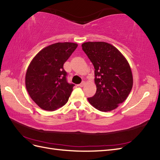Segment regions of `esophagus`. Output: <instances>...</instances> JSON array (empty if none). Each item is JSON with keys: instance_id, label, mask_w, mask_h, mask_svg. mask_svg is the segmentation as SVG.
I'll use <instances>...</instances> for the list:
<instances>
[{"instance_id": "34e87169", "label": "esophagus", "mask_w": 160, "mask_h": 160, "mask_svg": "<svg viewBox=\"0 0 160 160\" xmlns=\"http://www.w3.org/2000/svg\"><path fill=\"white\" fill-rule=\"evenodd\" d=\"M84 84H85V82L82 81V82H81L80 84H78V87H82Z\"/></svg>"}]
</instances>
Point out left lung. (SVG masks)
I'll return each instance as SVG.
<instances>
[{"label":"left lung","instance_id":"8db88e82","mask_svg":"<svg viewBox=\"0 0 160 160\" xmlns=\"http://www.w3.org/2000/svg\"><path fill=\"white\" fill-rule=\"evenodd\" d=\"M83 51L95 68L97 91L88 98L98 110H112L128 98L133 86V77L128 61L118 49L103 42H86Z\"/></svg>","mask_w":160,"mask_h":160}]
</instances>
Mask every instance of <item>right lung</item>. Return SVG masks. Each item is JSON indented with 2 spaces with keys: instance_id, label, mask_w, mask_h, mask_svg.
Returning <instances> with one entry per match:
<instances>
[{
  "instance_id": "1",
  "label": "right lung",
  "mask_w": 160,
  "mask_h": 160,
  "mask_svg": "<svg viewBox=\"0 0 160 160\" xmlns=\"http://www.w3.org/2000/svg\"><path fill=\"white\" fill-rule=\"evenodd\" d=\"M77 47V43L70 42L52 44L41 50L30 63L26 87L42 109L53 111L68 102L75 85L67 80L63 65Z\"/></svg>"
}]
</instances>
